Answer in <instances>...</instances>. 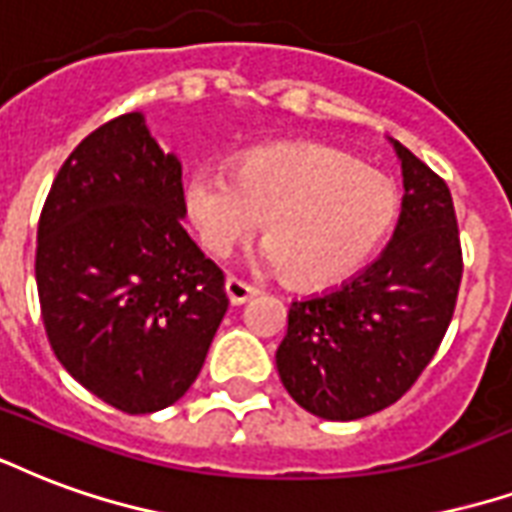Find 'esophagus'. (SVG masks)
<instances>
[{
  "mask_svg": "<svg viewBox=\"0 0 512 512\" xmlns=\"http://www.w3.org/2000/svg\"><path fill=\"white\" fill-rule=\"evenodd\" d=\"M225 293L227 298H230V304L238 306V304H244V301H249V298H255L257 287L246 285L244 279H236V276H227Z\"/></svg>",
  "mask_w": 512,
  "mask_h": 512,
  "instance_id": "1",
  "label": "esophagus"
}]
</instances>
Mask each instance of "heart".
Masks as SVG:
<instances>
[{"label":"heart","instance_id":"b5f03b06","mask_svg":"<svg viewBox=\"0 0 512 512\" xmlns=\"http://www.w3.org/2000/svg\"><path fill=\"white\" fill-rule=\"evenodd\" d=\"M184 203L200 241L227 257L263 219V260L295 285L320 287L355 274L399 211L385 173L325 146H271L246 154L230 176L189 173Z\"/></svg>","mask_w":512,"mask_h":512}]
</instances>
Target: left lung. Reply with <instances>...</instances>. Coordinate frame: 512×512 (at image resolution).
Returning a JSON list of instances; mask_svg holds the SVG:
<instances>
[{
  "instance_id": "left-lung-1",
  "label": "left lung",
  "mask_w": 512,
  "mask_h": 512,
  "mask_svg": "<svg viewBox=\"0 0 512 512\" xmlns=\"http://www.w3.org/2000/svg\"><path fill=\"white\" fill-rule=\"evenodd\" d=\"M393 149L404 200L391 244L342 287L293 301L276 350L282 385L317 418L358 420L391 407L453 320L464 260L450 189L410 149Z\"/></svg>"
}]
</instances>
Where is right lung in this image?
Instances as JSON below:
<instances>
[{
	"label": "right lung",
	"instance_id": "1",
	"mask_svg": "<svg viewBox=\"0 0 512 512\" xmlns=\"http://www.w3.org/2000/svg\"><path fill=\"white\" fill-rule=\"evenodd\" d=\"M181 162L140 113L102 124L56 173L34 279L51 350L86 391L130 415L198 380L227 312L225 274L181 227Z\"/></svg>",
	"mask_w": 512,
	"mask_h": 512
}]
</instances>
